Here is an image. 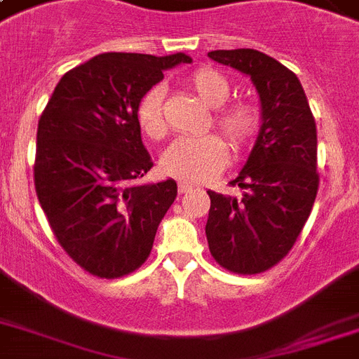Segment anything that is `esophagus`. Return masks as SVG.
I'll list each match as a JSON object with an SVG mask.
<instances>
[{"instance_id": "obj_1", "label": "esophagus", "mask_w": 359, "mask_h": 359, "mask_svg": "<svg viewBox=\"0 0 359 359\" xmlns=\"http://www.w3.org/2000/svg\"><path fill=\"white\" fill-rule=\"evenodd\" d=\"M191 190H194L191 184H188V182H179V194H188Z\"/></svg>"}]
</instances>
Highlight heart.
Returning <instances> with one entry per match:
<instances>
[{
    "instance_id": "heart-1",
    "label": "heart",
    "mask_w": 359,
    "mask_h": 359,
    "mask_svg": "<svg viewBox=\"0 0 359 359\" xmlns=\"http://www.w3.org/2000/svg\"><path fill=\"white\" fill-rule=\"evenodd\" d=\"M188 86L197 93L203 102L216 109L214 123L225 134L235 151H242L257 135L261 115L251 102L229 100L231 86L224 74L214 69H197L188 78ZM137 124L141 132L151 140H162L168 134V123L163 115V89L152 87L140 98ZM227 163V145L216 134L199 137H179L165 149L162 169L171 177L188 182H205L219 173Z\"/></svg>"
}]
</instances>
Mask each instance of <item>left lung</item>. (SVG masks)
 Listing matches in <instances>:
<instances>
[{
	"label": "left lung",
	"mask_w": 359,
	"mask_h": 359,
	"mask_svg": "<svg viewBox=\"0 0 359 359\" xmlns=\"http://www.w3.org/2000/svg\"><path fill=\"white\" fill-rule=\"evenodd\" d=\"M208 57L250 76L262 121L248 162L231 182L242 197L208 191V250L229 272L261 273L289 253L311 214L318 190L315 117L294 72L266 53L238 48Z\"/></svg>",
	"instance_id": "left-lung-1"
}]
</instances>
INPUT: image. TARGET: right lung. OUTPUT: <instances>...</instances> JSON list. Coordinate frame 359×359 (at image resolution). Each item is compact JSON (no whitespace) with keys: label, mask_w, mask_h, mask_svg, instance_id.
<instances>
[{"label":"right lung","mask_w":359,"mask_h":359,"mask_svg":"<svg viewBox=\"0 0 359 359\" xmlns=\"http://www.w3.org/2000/svg\"><path fill=\"white\" fill-rule=\"evenodd\" d=\"M186 53H100L69 70L39 119L35 190L69 257L115 279L147 261L158 225L177 197L173 179L143 184L152 168L137 104Z\"/></svg>","instance_id":"obj_1"}]
</instances>
